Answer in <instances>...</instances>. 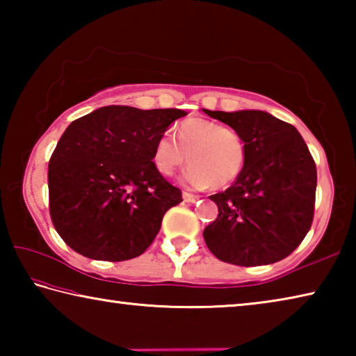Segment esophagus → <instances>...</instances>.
<instances>
[{
	"label": "esophagus",
	"instance_id": "esophagus-1",
	"mask_svg": "<svg viewBox=\"0 0 356 356\" xmlns=\"http://www.w3.org/2000/svg\"><path fill=\"white\" fill-rule=\"evenodd\" d=\"M182 197H184V201H185V202H196L197 200H200L201 196H197V195H191V193H188V191H184V193H182Z\"/></svg>",
	"mask_w": 356,
	"mask_h": 356
}]
</instances>
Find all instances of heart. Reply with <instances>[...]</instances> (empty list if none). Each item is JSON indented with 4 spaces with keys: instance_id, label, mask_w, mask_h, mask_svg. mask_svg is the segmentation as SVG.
Here are the masks:
<instances>
[{
    "instance_id": "b5f03b06",
    "label": "heart",
    "mask_w": 356,
    "mask_h": 356,
    "mask_svg": "<svg viewBox=\"0 0 356 356\" xmlns=\"http://www.w3.org/2000/svg\"><path fill=\"white\" fill-rule=\"evenodd\" d=\"M188 160L182 182L193 188H222L242 174L246 163V143L236 129L216 120L190 118L176 129V140L161 134L154 141L150 161L154 170L170 177Z\"/></svg>"
}]
</instances>
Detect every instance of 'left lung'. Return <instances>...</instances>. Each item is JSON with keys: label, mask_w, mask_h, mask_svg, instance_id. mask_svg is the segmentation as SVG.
<instances>
[{"label": "left lung", "mask_w": 356, "mask_h": 356, "mask_svg": "<svg viewBox=\"0 0 356 356\" xmlns=\"http://www.w3.org/2000/svg\"><path fill=\"white\" fill-rule=\"evenodd\" d=\"M246 143V163L227 190L210 196L216 220L204 229L209 250L222 262L254 267L287 257L314 216L317 171L298 130L259 110L210 111Z\"/></svg>", "instance_id": "left-lung-1"}]
</instances>
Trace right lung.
<instances>
[{"label":"right lung","mask_w":356,"mask_h":356,"mask_svg":"<svg viewBox=\"0 0 356 356\" xmlns=\"http://www.w3.org/2000/svg\"><path fill=\"white\" fill-rule=\"evenodd\" d=\"M185 111L110 105L72 122L48 163L53 226L78 254L129 261L149 248L182 191L156 172L154 141Z\"/></svg>","instance_id":"obj_1"}]
</instances>
